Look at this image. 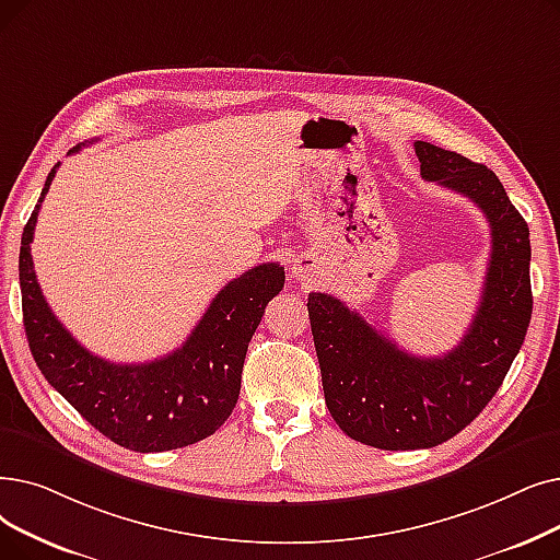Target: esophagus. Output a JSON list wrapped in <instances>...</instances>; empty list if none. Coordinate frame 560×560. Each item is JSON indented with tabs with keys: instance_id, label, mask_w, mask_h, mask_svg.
Returning <instances> with one entry per match:
<instances>
[{
	"instance_id": "esophagus-1",
	"label": "esophagus",
	"mask_w": 560,
	"mask_h": 560,
	"mask_svg": "<svg viewBox=\"0 0 560 560\" xmlns=\"http://www.w3.org/2000/svg\"><path fill=\"white\" fill-rule=\"evenodd\" d=\"M313 270H315V260L304 254V256H298L293 267H290V277L300 279V281H306L313 275Z\"/></svg>"
}]
</instances>
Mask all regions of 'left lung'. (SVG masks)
I'll use <instances>...</instances> for the list:
<instances>
[{
  "label": "left lung",
  "instance_id": "left-lung-1",
  "mask_svg": "<svg viewBox=\"0 0 560 560\" xmlns=\"http://www.w3.org/2000/svg\"><path fill=\"white\" fill-rule=\"evenodd\" d=\"M415 151L425 180L465 194L490 222V267L465 338L442 357H417L327 293L306 304L329 415L382 451L432 448L465 430L499 392L533 311L528 226L497 174L428 141Z\"/></svg>",
  "mask_w": 560,
  "mask_h": 560
}]
</instances>
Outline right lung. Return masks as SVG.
<instances>
[{"instance_id":"1","label":"right lung","mask_w":560,"mask_h":560,"mask_svg":"<svg viewBox=\"0 0 560 560\" xmlns=\"http://www.w3.org/2000/svg\"><path fill=\"white\" fill-rule=\"evenodd\" d=\"M57 166L45 180L20 242L22 315L36 366L118 446L158 453L206 440L222 428L237 402L249 340L267 302L283 290V267L262 262L229 281L185 343L166 357L130 366L105 361L82 348L57 320L34 272V226Z\"/></svg>"}]
</instances>
